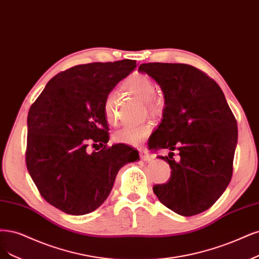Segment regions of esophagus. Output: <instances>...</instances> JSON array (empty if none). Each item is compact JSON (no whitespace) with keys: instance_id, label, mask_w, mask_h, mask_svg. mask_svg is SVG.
<instances>
[{"instance_id":"esophagus-1","label":"esophagus","mask_w":259,"mask_h":259,"mask_svg":"<svg viewBox=\"0 0 259 259\" xmlns=\"http://www.w3.org/2000/svg\"><path fill=\"white\" fill-rule=\"evenodd\" d=\"M139 155L142 160H150L151 156L146 149H139Z\"/></svg>"}]
</instances>
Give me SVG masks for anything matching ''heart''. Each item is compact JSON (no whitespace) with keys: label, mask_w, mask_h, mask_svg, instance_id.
<instances>
[{"label":"heart","mask_w":259,"mask_h":259,"mask_svg":"<svg viewBox=\"0 0 259 259\" xmlns=\"http://www.w3.org/2000/svg\"><path fill=\"white\" fill-rule=\"evenodd\" d=\"M124 89L139 100L144 101L148 109L155 111L159 107V101L154 96L155 84L150 77L144 74H135L128 77L123 83ZM117 102L118 94L111 91L107 94L104 101V113L109 124L117 123ZM151 131L149 123H141L137 125H127L118 130L113 134V139L121 144L139 146L145 141Z\"/></svg>","instance_id":"b5f03b06"}]
</instances>
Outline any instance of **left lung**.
<instances>
[{
    "label": "left lung",
    "instance_id": "1",
    "mask_svg": "<svg viewBox=\"0 0 259 259\" xmlns=\"http://www.w3.org/2000/svg\"><path fill=\"white\" fill-rule=\"evenodd\" d=\"M138 70L153 78L164 93L163 120L151 135L150 149L176 148L181 160L158 156L171 168L167 183L153 192L168 209L183 217L208 210L233 176L237 121L219 84L194 66L144 63Z\"/></svg>",
    "mask_w": 259,
    "mask_h": 259
}]
</instances>
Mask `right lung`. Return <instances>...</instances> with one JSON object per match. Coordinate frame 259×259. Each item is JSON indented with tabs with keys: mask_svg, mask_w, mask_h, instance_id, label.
Masks as SVG:
<instances>
[{
	"mask_svg": "<svg viewBox=\"0 0 259 259\" xmlns=\"http://www.w3.org/2000/svg\"><path fill=\"white\" fill-rule=\"evenodd\" d=\"M136 61L96 62L53 77L28 114L25 163L42 198L67 214L83 215L107 199L118 171L138 151L107 147V94L132 73ZM100 144V151L90 152Z\"/></svg>",
	"mask_w": 259,
	"mask_h": 259,
	"instance_id": "1",
	"label": "right lung"
}]
</instances>
